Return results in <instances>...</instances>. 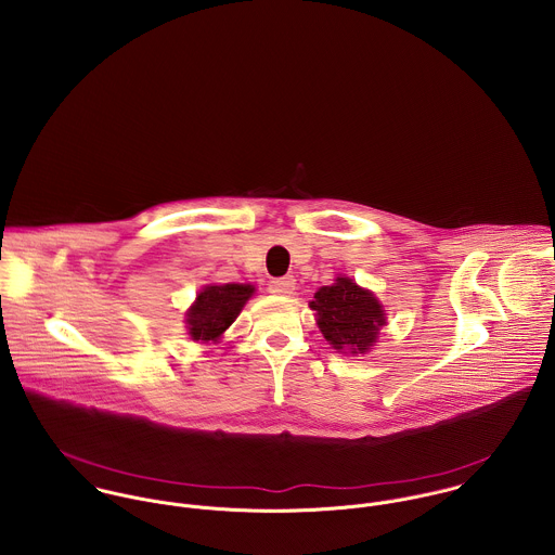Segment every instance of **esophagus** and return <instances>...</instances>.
Segmentation results:
<instances>
[{
    "instance_id": "obj_1",
    "label": "esophagus",
    "mask_w": 555,
    "mask_h": 555,
    "mask_svg": "<svg viewBox=\"0 0 555 555\" xmlns=\"http://www.w3.org/2000/svg\"><path fill=\"white\" fill-rule=\"evenodd\" d=\"M295 291V278L286 275V278H275L269 282V293L273 295H291Z\"/></svg>"
}]
</instances>
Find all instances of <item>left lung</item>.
Masks as SVG:
<instances>
[{
	"label": "left lung",
	"mask_w": 555,
	"mask_h": 555,
	"mask_svg": "<svg viewBox=\"0 0 555 555\" xmlns=\"http://www.w3.org/2000/svg\"><path fill=\"white\" fill-rule=\"evenodd\" d=\"M310 308L317 312L324 339L335 350H350L352 354L367 352L385 324L378 299L348 278H337L333 286H322Z\"/></svg>",
	"instance_id": "1"
}]
</instances>
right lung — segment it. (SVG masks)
<instances>
[{"instance_id":"obj_1","label":"right lung","mask_w":555,"mask_h":555,"mask_svg":"<svg viewBox=\"0 0 555 555\" xmlns=\"http://www.w3.org/2000/svg\"><path fill=\"white\" fill-rule=\"evenodd\" d=\"M254 288L245 284L207 286L188 312V328L196 341H216L238 317Z\"/></svg>"}]
</instances>
